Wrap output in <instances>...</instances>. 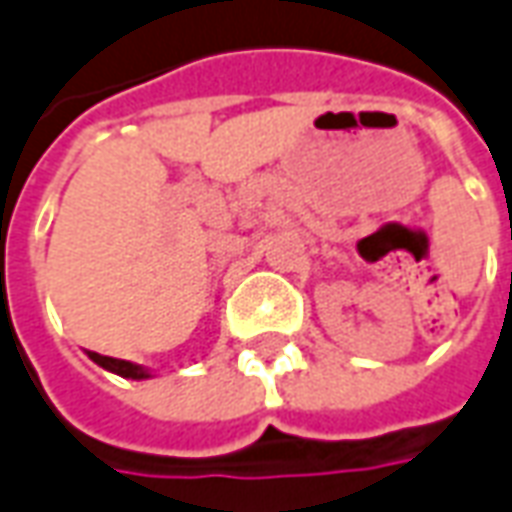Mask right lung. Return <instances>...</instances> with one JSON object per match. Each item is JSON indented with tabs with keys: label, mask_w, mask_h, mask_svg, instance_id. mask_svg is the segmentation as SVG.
<instances>
[{
	"label": "right lung",
	"mask_w": 512,
	"mask_h": 512,
	"mask_svg": "<svg viewBox=\"0 0 512 512\" xmlns=\"http://www.w3.org/2000/svg\"><path fill=\"white\" fill-rule=\"evenodd\" d=\"M88 357L94 360L96 366H102L105 371H113V374H119V377H124V380H149V377H152V371H149V368L138 366V363H130V360L99 355V352H88Z\"/></svg>",
	"instance_id": "right-lung-1"
}]
</instances>
